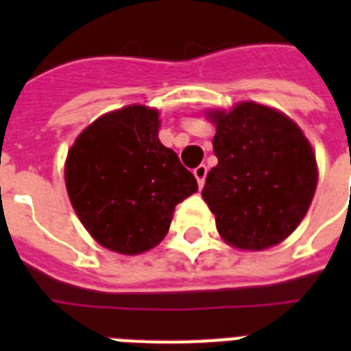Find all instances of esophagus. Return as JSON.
I'll list each match as a JSON object with an SVG mask.
<instances>
[{"instance_id":"esophagus-1","label":"esophagus","mask_w":351,"mask_h":351,"mask_svg":"<svg viewBox=\"0 0 351 351\" xmlns=\"http://www.w3.org/2000/svg\"><path fill=\"white\" fill-rule=\"evenodd\" d=\"M193 173H195V178L198 180V184H200V186H204L206 175H208V167H206L204 164L198 165V167H195V171H193Z\"/></svg>"}]
</instances>
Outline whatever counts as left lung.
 Returning a JSON list of instances; mask_svg holds the SVG:
<instances>
[{"label": "left lung", "mask_w": 351, "mask_h": 351, "mask_svg": "<svg viewBox=\"0 0 351 351\" xmlns=\"http://www.w3.org/2000/svg\"><path fill=\"white\" fill-rule=\"evenodd\" d=\"M219 164L208 173L204 200L217 230L240 250H264L295 231L317 187L315 154L299 127L258 104L211 112Z\"/></svg>", "instance_id": "left-lung-1"}]
</instances>
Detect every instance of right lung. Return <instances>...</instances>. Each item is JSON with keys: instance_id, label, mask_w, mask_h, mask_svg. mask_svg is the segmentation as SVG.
Returning a JSON list of instances; mask_svg holds the SVG:
<instances>
[{"instance_id": "1", "label": "right lung", "mask_w": 351, "mask_h": 351, "mask_svg": "<svg viewBox=\"0 0 351 351\" xmlns=\"http://www.w3.org/2000/svg\"><path fill=\"white\" fill-rule=\"evenodd\" d=\"M158 112L123 107L98 118L69 151L65 184L74 211L104 247L136 255L162 242L176 204L197 178L158 140Z\"/></svg>"}]
</instances>
